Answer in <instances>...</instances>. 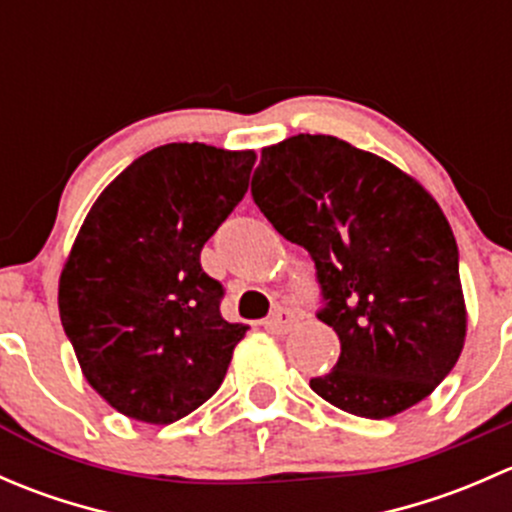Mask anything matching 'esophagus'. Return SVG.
Instances as JSON below:
<instances>
[{"instance_id": "1", "label": "esophagus", "mask_w": 512, "mask_h": 512, "mask_svg": "<svg viewBox=\"0 0 512 512\" xmlns=\"http://www.w3.org/2000/svg\"><path fill=\"white\" fill-rule=\"evenodd\" d=\"M294 322H297V317L289 309H277L270 322H267V329H272L275 334H287L294 327Z\"/></svg>"}]
</instances>
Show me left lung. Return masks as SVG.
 <instances>
[{
  "label": "left lung",
  "instance_id": "8db88e82",
  "mask_svg": "<svg viewBox=\"0 0 512 512\" xmlns=\"http://www.w3.org/2000/svg\"><path fill=\"white\" fill-rule=\"evenodd\" d=\"M252 198L312 255L342 352L314 394L361 418L426 399L456 366L468 312L458 245L431 193L376 153L334 136L262 148Z\"/></svg>",
  "mask_w": 512,
  "mask_h": 512
}]
</instances>
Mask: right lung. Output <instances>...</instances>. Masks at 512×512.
<instances>
[{
    "label": "right lung",
    "mask_w": 512,
    "mask_h": 512,
    "mask_svg": "<svg viewBox=\"0 0 512 512\" xmlns=\"http://www.w3.org/2000/svg\"><path fill=\"white\" fill-rule=\"evenodd\" d=\"M255 151L165 143L91 205L59 277V314L81 374L118 414L165 426L223 384L245 324L200 250L245 198Z\"/></svg>",
    "instance_id": "right-lung-1"
}]
</instances>
